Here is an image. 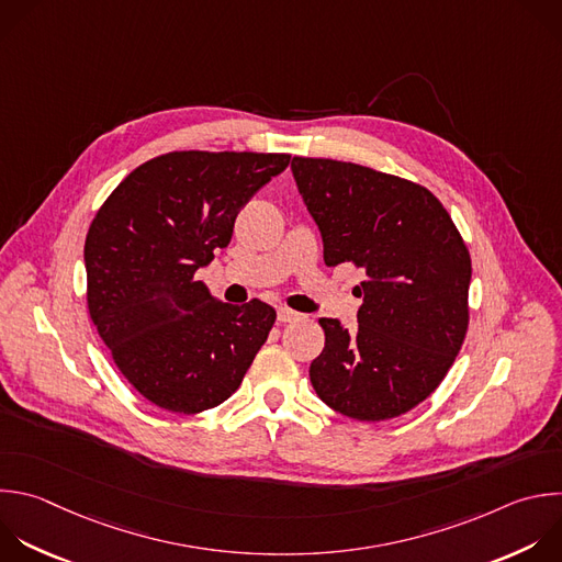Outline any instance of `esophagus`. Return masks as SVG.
Returning a JSON list of instances; mask_svg holds the SVG:
<instances>
[{
	"mask_svg": "<svg viewBox=\"0 0 562 562\" xmlns=\"http://www.w3.org/2000/svg\"><path fill=\"white\" fill-rule=\"evenodd\" d=\"M295 319H300V313H297V311H293V308H289V306H280V308H278V322H280V324L295 322Z\"/></svg>",
	"mask_w": 562,
	"mask_h": 562,
	"instance_id": "obj_1",
	"label": "esophagus"
}]
</instances>
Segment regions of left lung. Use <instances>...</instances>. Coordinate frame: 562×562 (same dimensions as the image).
<instances>
[{
	"label": "left lung",
	"instance_id": "1",
	"mask_svg": "<svg viewBox=\"0 0 562 562\" xmlns=\"http://www.w3.org/2000/svg\"><path fill=\"white\" fill-rule=\"evenodd\" d=\"M324 262L363 271L357 328L322 317L324 350L311 361L317 397L359 422L422 404L446 378L465 330L470 254L443 205L422 184L355 162L291 160Z\"/></svg>",
	"mask_w": 562,
	"mask_h": 562
}]
</instances>
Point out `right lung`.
<instances>
[{
	"instance_id": "right-lung-1",
	"label": "right lung",
	"mask_w": 562,
	"mask_h": 562,
	"mask_svg": "<svg viewBox=\"0 0 562 562\" xmlns=\"http://www.w3.org/2000/svg\"><path fill=\"white\" fill-rule=\"evenodd\" d=\"M289 158L162 154L125 176L97 212L83 249L90 317L125 380L158 408L194 415L223 404L267 341L269 304H227L194 276Z\"/></svg>"
}]
</instances>
